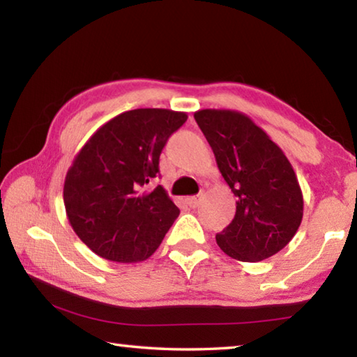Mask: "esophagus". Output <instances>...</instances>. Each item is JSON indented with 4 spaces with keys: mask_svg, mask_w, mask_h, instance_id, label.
Listing matches in <instances>:
<instances>
[{
    "mask_svg": "<svg viewBox=\"0 0 357 357\" xmlns=\"http://www.w3.org/2000/svg\"><path fill=\"white\" fill-rule=\"evenodd\" d=\"M199 201H201V197H199V195L190 197V198H187V204H189L190 207H197V206L199 204Z\"/></svg>",
    "mask_w": 357,
    "mask_h": 357,
    "instance_id": "obj_1",
    "label": "esophagus"
}]
</instances>
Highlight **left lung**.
Returning <instances> with one entry per match:
<instances>
[{"label":"left lung","mask_w":357,"mask_h":357,"mask_svg":"<svg viewBox=\"0 0 357 357\" xmlns=\"http://www.w3.org/2000/svg\"><path fill=\"white\" fill-rule=\"evenodd\" d=\"M193 116L237 197L234 220L215 236L218 246L242 262L276 255L303 218V193L286 154L245 114L203 109Z\"/></svg>","instance_id":"8db88e82"}]
</instances>
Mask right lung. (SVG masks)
Segmentation results:
<instances>
[{"label": "right lung", "mask_w": 357, "mask_h": 357, "mask_svg": "<svg viewBox=\"0 0 357 357\" xmlns=\"http://www.w3.org/2000/svg\"><path fill=\"white\" fill-rule=\"evenodd\" d=\"M187 114L134 109L102 125L77 153L63 184L71 228L96 255L140 262L158 250L179 215L162 185L159 156Z\"/></svg>", "instance_id": "1"}]
</instances>
